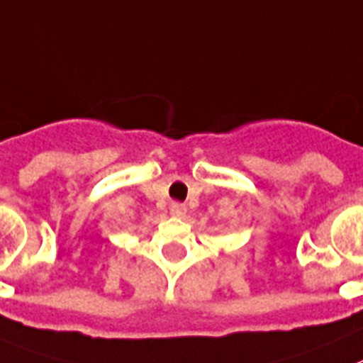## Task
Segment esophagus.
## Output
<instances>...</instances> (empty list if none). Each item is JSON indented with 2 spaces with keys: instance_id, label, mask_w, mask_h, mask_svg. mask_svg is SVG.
<instances>
[{
  "instance_id": "34e87169",
  "label": "esophagus",
  "mask_w": 363,
  "mask_h": 363,
  "mask_svg": "<svg viewBox=\"0 0 363 363\" xmlns=\"http://www.w3.org/2000/svg\"><path fill=\"white\" fill-rule=\"evenodd\" d=\"M169 212H172V216L175 217H182L186 213V204L175 201V203H172V206H169Z\"/></svg>"
}]
</instances>
